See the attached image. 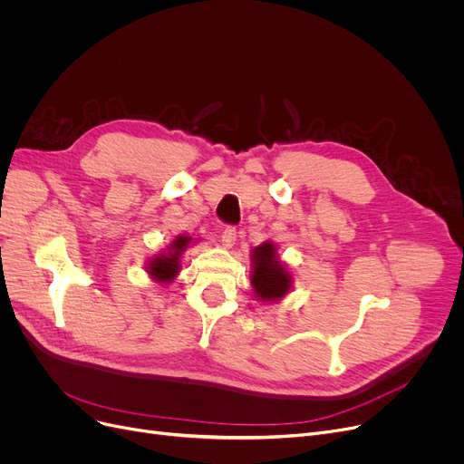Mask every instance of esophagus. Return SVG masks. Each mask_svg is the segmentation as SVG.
<instances>
[{
  "instance_id": "1",
  "label": "esophagus",
  "mask_w": 464,
  "mask_h": 464,
  "mask_svg": "<svg viewBox=\"0 0 464 464\" xmlns=\"http://www.w3.org/2000/svg\"><path fill=\"white\" fill-rule=\"evenodd\" d=\"M219 238H222V245L226 248H231L235 245V240H237V229L233 226H226L222 229V237H219Z\"/></svg>"
}]
</instances>
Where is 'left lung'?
<instances>
[{"instance_id":"1","label":"left lung","mask_w":464,"mask_h":464,"mask_svg":"<svg viewBox=\"0 0 464 464\" xmlns=\"http://www.w3.org/2000/svg\"><path fill=\"white\" fill-rule=\"evenodd\" d=\"M254 275L252 285L256 294L263 301H276L287 294L291 285V276L276 259L275 246L271 242H263L254 250Z\"/></svg>"}]
</instances>
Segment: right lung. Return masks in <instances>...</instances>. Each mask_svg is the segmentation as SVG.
<instances>
[{
	"label": "right lung",
	"mask_w": 464,
	"mask_h": 464,
	"mask_svg": "<svg viewBox=\"0 0 464 464\" xmlns=\"http://www.w3.org/2000/svg\"><path fill=\"white\" fill-rule=\"evenodd\" d=\"M188 242H189V237H177L173 245H170L173 252H169V256H160V257L152 259L149 263V273L160 282L173 280L179 273L180 252L188 246Z\"/></svg>",
	"instance_id": "obj_1"
}]
</instances>
